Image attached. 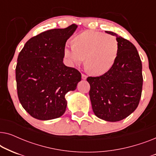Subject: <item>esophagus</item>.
<instances>
[{
  "label": "esophagus",
  "mask_w": 156,
  "mask_h": 156,
  "mask_svg": "<svg viewBox=\"0 0 156 156\" xmlns=\"http://www.w3.org/2000/svg\"><path fill=\"white\" fill-rule=\"evenodd\" d=\"M87 75H85L84 74H82V80H85L87 79Z\"/></svg>",
  "instance_id": "1"
}]
</instances>
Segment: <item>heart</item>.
I'll return each mask as SVG.
<instances>
[{"mask_svg": "<svg viewBox=\"0 0 156 156\" xmlns=\"http://www.w3.org/2000/svg\"><path fill=\"white\" fill-rule=\"evenodd\" d=\"M119 44L116 37L98 31H85L66 44L64 56L70 66L84 62L87 69L96 76L107 74L116 62Z\"/></svg>", "mask_w": 156, "mask_h": 156, "instance_id": "b5f03b06", "label": "heart"}]
</instances>
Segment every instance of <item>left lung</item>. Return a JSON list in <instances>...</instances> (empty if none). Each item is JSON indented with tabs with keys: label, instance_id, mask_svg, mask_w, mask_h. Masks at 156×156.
I'll return each mask as SVG.
<instances>
[{
	"label": "left lung",
	"instance_id": "1",
	"mask_svg": "<svg viewBox=\"0 0 156 156\" xmlns=\"http://www.w3.org/2000/svg\"><path fill=\"white\" fill-rule=\"evenodd\" d=\"M119 44L116 62L107 74L89 76L93 112L98 118L116 122L126 118L136 109L141 97L142 63L136 47L116 33Z\"/></svg>",
	"mask_w": 156,
	"mask_h": 156
}]
</instances>
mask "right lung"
Masks as SVG:
<instances>
[{
  "mask_svg": "<svg viewBox=\"0 0 156 156\" xmlns=\"http://www.w3.org/2000/svg\"><path fill=\"white\" fill-rule=\"evenodd\" d=\"M72 24L32 37L19 53L16 68L17 91L24 109L39 120H51L65 114V96L75 90L81 73L64 65L67 40L76 30Z\"/></svg>",
  "mask_w": 156,
  "mask_h": 156,
  "instance_id": "1",
  "label": "right lung"
}]
</instances>
